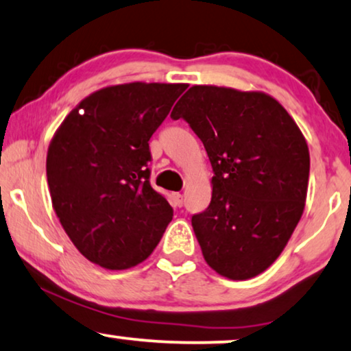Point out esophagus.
<instances>
[{
  "label": "esophagus",
  "instance_id": "esophagus-1",
  "mask_svg": "<svg viewBox=\"0 0 351 351\" xmlns=\"http://www.w3.org/2000/svg\"><path fill=\"white\" fill-rule=\"evenodd\" d=\"M172 199H174V206H184V195H180V193H172Z\"/></svg>",
  "mask_w": 351,
  "mask_h": 351
}]
</instances>
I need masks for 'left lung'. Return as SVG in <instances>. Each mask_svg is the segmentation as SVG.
<instances>
[{
  "label": "left lung",
  "instance_id": "1",
  "mask_svg": "<svg viewBox=\"0 0 351 351\" xmlns=\"http://www.w3.org/2000/svg\"><path fill=\"white\" fill-rule=\"evenodd\" d=\"M202 141L212 199L191 217L207 264L231 280L261 274L301 220L311 156L283 106L261 91L195 85L172 109Z\"/></svg>",
  "mask_w": 351,
  "mask_h": 351
}]
</instances>
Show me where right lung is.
I'll use <instances>...</instances> for the list:
<instances>
[{
	"label": "right lung",
	"instance_id": "add662e5",
	"mask_svg": "<svg viewBox=\"0 0 351 351\" xmlns=\"http://www.w3.org/2000/svg\"><path fill=\"white\" fill-rule=\"evenodd\" d=\"M186 84L114 85L80 101L47 152V182L66 234L110 271L150 256L172 207L150 185L149 141Z\"/></svg>",
	"mask_w": 351,
	"mask_h": 351
}]
</instances>
